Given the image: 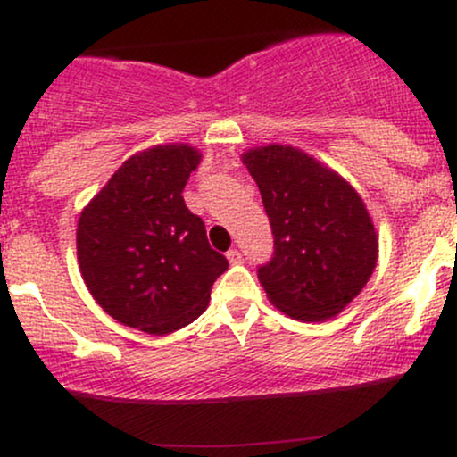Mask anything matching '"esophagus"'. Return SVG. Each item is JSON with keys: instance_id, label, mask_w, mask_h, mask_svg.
<instances>
[{"instance_id": "esophagus-1", "label": "esophagus", "mask_w": 457, "mask_h": 457, "mask_svg": "<svg viewBox=\"0 0 457 457\" xmlns=\"http://www.w3.org/2000/svg\"><path fill=\"white\" fill-rule=\"evenodd\" d=\"M228 260L232 262V264H240V262H243L245 258H243V253H240L238 249H229L228 251Z\"/></svg>"}]
</instances>
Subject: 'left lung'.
Listing matches in <instances>:
<instances>
[{
  "mask_svg": "<svg viewBox=\"0 0 457 457\" xmlns=\"http://www.w3.org/2000/svg\"><path fill=\"white\" fill-rule=\"evenodd\" d=\"M272 229V258L258 266L283 313L322 322L359 296L378 258L374 225L344 178L290 145L243 156Z\"/></svg>",
  "mask_w": 457,
  "mask_h": 457,
  "instance_id": "obj_1",
  "label": "left lung"
}]
</instances>
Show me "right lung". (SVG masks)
Returning <instances> with one entry per match:
<instances>
[{"instance_id": "right-lung-1", "label": "right lung", "mask_w": 457, "mask_h": 457, "mask_svg": "<svg viewBox=\"0 0 457 457\" xmlns=\"http://www.w3.org/2000/svg\"><path fill=\"white\" fill-rule=\"evenodd\" d=\"M197 165L199 152L188 145H156L130 156L81 212L83 281L127 327L152 335L187 327L206 312L212 283L228 270L182 197Z\"/></svg>"}]
</instances>
